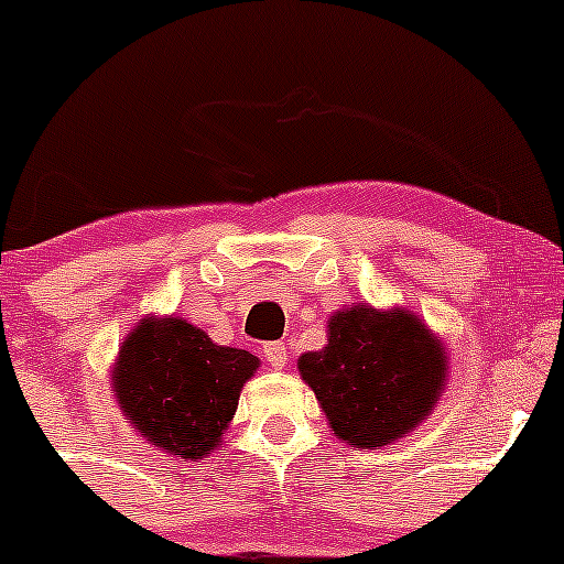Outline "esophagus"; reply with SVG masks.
Returning a JSON list of instances; mask_svg holds the SVG:
<instances>
[{
	"label": "esophagus",
	"instance_id": "obj_1",
	"mask_svg": "<svg viewBox=\"0 0 564 564\" xmlns=\"http://www.w3.org/2000/svg\"><path fill=\"white\" fill-rule=\"evenodd\" d=\"M261 355H264V360L270 362V368H275V371L278 368L286 366V360H289V351L283 344H264Z\"/></svg>",
	"mask_w": 564,
	"mask_h": 564
}]
</instances>
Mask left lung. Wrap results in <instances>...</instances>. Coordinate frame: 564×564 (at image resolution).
<instances>
[{
  "mask_svg": "<svg viewBox=\"0 0 564 564\" xmlns=\"http://www.w3.org/2000/svg\"><path fill=\"white\" fill-rule=\"evenodd\" d=\"M329 429L346 445L382 451L417 429L447 382L442 340L412 311L368 303L335 311L327 344L297 360Z\"/></svg>",
  "mask_w": 564,
  "mask_h": 564,
  "instance_id": "left-lung-1",
  "label": "left lung"
}]
</instances>
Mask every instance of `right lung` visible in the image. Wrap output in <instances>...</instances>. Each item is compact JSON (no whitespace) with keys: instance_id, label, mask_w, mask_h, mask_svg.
<instances>
[{"instance_id":"1","label":"right lung","mask_w":564,"mask_h":564,"mask_svg":"<svg viewBox=\"0 0 564 564\" xmlns=\"http://www.w3.org/2000/svg\"><path fill=\"white\" fill-rule=\"evenodd\" d=\"M259 368L246 349L213 344L185 318H141L111 371L124 420L174 458H204L237 412L242 384Z\"/></svg>"}]
</instances>
